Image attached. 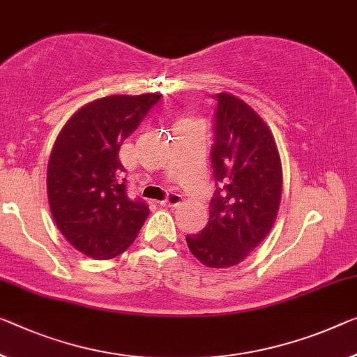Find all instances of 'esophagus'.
<instances>
[{"instance_id":"obj_1","label":"esophagus","mask_w":357,"mask_h":357,"mask_svg":"<svg viewBox=\"0 0 357 357\" xmlns=\"http://www.w3.org/2000/svg\"><path fill=\"white\" fill-rule=\"evenodd\" d=\"M182 199H183V197L177 195V193H169L166 199L161 201V206H167V207L177 206V204H180V202H182Z\"/></svg>"}]
</instances>
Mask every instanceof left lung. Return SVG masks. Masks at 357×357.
<instances>
[{
	"label": "left lung",
	"mask_w": 357,
	"mask_h": 357,
	"mask_svg": "<svg viewBox=\"0 0 357 357\" xmlns=\"http://www.w3.org/2000/svg\"><path fill=\"white\" fill-rule=\"evenodd\" d=\"M212 167L220 183L206 228L186 236L202 265L243 261L271 231L282 195V166L270 128L239 97L217 94Z\"/></svg>",
	"instance_id": "left-lung-1"
}]
</instances>
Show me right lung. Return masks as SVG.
I'll list each match as a JSON object with an SVG mask.
<instances>
[{
	"label": "right lung",
	"instance_id": "1",
	"mask_svg": "<svg viewBox=\"0 0 357 357\" xmlns=\"http://www.w3.org/2000/svg\"><path fill=\"white\" fill-rule=\"evenodd\" d=\"M161 94L108 96L81 107L60 130L47 164V197L60 233L97 260L129 248L150 209L129 199L119 148Z\"/></svg>",
	"mask_w": 357,
	"mask_h": 357
}]
</instances>
